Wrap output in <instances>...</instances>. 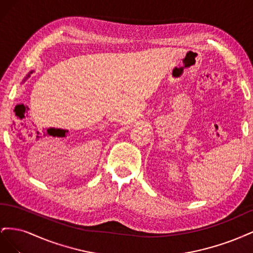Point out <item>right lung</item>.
<instances>
[{
  "mask_svg": "<svg viewBox=\"0 0 253 253\" xmlns=\"http://www.w3.org/2000/svg\"><path fill=\"white\" fill-rule=\"evenodd\" d=\"M33 73H34V71H30V72L28 73V75L26 76V77H25L24 79H23V81H22V84H23V83H24V82H25V81H26V80H27V79H28V78L30 77V74H33Z\"/></svg>",
  "mask_w": 253,
  "mask_h": 253,
  "instance_id": "add662e5",
  "label": "right lung"
}]
</instances>
